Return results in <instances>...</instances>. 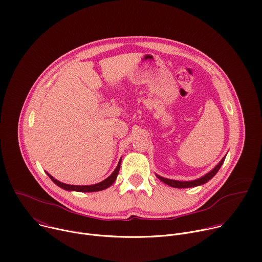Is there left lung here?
Listing matches in <instances>:
<instances>
[{"instance_id":"8db88e82","label":"left lung","mask_w":262,"mask_h":262,"mask_svg":"<svg viewBox=\"0 0 262 262\" xmlns=\"http://www.w3.org/2000/svg\"><path fill=\"white\" fill-rule=\"evenodd\" d=\"M225 158H226V157H224V158L221 160V162H220L210 172L206 173V174L203 175L202 177H200V178H198V179H195V180H191V181H179V180L168 179V178L162 177V176H160V175H158V174H156V175H157V177H158L160 180H162L164 183H166V184L172 186V188H177V189L194 188V186H198V185L204 184V183H206L208 180H210V179L216 174V172L220 170V168H221V166L223 165L224 161H225Z\"/></svg>"}]
</instances>
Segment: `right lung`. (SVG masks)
<instances>
[{"label":"right lung","mask_w":262,"mask_h":262,"mask_svg":"<svg viewBox=\"0 0 262 262\" xmlns=\"http://www.w3.org/2000/svg\"><path fill=\"white\" fill-rule=\"evenodd\" d=\"M120 165H121V159L116 167V169L114 170V172L112 173L107 178H105L104 180L98 182V183H95V184H91V185H70V184H66V183H63L57 179H55L52 175H50L48 172L47 174L49 175V177L58 185L60 186L61 189L63 190H66V191H74V192H83V193H91V192H98V191H102V190H105L107 189L108 186H111L112 184H113L117 178V175L119 173V170H120Z\"/></svg>","instance_id":"1"}]
</instances>
